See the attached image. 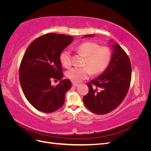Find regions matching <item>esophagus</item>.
Segmentation results:
<instances>
[{
  "mask_svg": "<svg viewBox=\"0 0 151 151\" xmlns=\"http://www.w3.org/2000/svg\"><path fill=\"white\" fill-rule=\"evenodd\" d=\"M72 85L74 86V87H77L79 86L78 83H74V82H72Z\"/></svg>",
  "mask_w": 151,
  "mask_h": 151,
  "instance_id": "1",
  "label": "esophagus"
}]
</instances>
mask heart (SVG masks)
<instances>
[{
    "instance_id": "heart-1",
    "label": "heart",
    "mask_w": 151,
    "mask_h": 151,
    "mask_svg": "<svg viewBox=\"0 0 151 151\" xmlns=\"http://www.w3.org/2000/svg\"><path fill=\"white\" fill-rule=\"evenodd\" d=\"M75 50L85 57L83 67H74L68 70L67 76L74 83H79L88 79L92 74L102 73L109 65L111 58V51L107 46H100L94 42H85L75 47ZM62 64L66 68L72 65L71 53L67 50L60 55Z\"/></svg>"
}]
</instances>
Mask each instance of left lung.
Segmentation results:
<instances>
[{
    "label": "left lung",
    "mask_w": 151,
    "mask_h": 151,
    "mask_svg": "<svg viewBox=\"0 0 151 151\" xmlns=\"http://www.w3.org/2000/svg\"><path fill=\"white\" fill-rule=\"evenodd\" d=\"M85 36H93V35ZM110 63L101 75L87 84L89 93L83 102L89 110L104 115L116 109L125 98L132 78L131 63L129 56L119 45L113 46Z\"/></svg>",
    "instance_id": "1"
}]
</instances>
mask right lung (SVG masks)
Returning <instances> with one entry per match:
<instances>
[{"label":"right lung","mask_w":151,"mask_h":151,"mask_svg":"<svg viewBox=\"0 0 151 151\" xmlns=\"http://www.w3.org/2000/svg\"><path fill=\"white\" fill-rule=\"evenodd\" d=\"M73 40L72 36L65 35H43L30 43L22 58L19 71L22 90L29 103L40 111L54 112L65 102L71 81L62 79L52 86L51 81L62 79L60 55Z\"/></svg>","instance_id":"add662e5"}]
</instances>
